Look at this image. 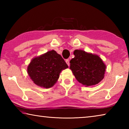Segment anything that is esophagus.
Returning a JSON list of instances; mask_svg holds the SVG:
<instances>
[{"label":"esophagus","instance_id":"1","mask_svg":"<svg viewBox=\"0 0 129 129\" xmlns=\"http://www.w3.org/2000/svg\"><path fill=\"white\" fill-rule=\"evenodd\" d=\"M65 62H66L67 64H68V66H69V59H67L66 60H65Z\"/></svg>","mask_w":129,"mask_h":129}]
</instances>
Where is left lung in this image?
I'll return each mask as SVG.
<instances>
[{"mask_svg":"<svg viewBox=\"0 0 129 129\" xmlns=\"http://www.w3.org/2000/svg\"><path fill=\"white\" fill-rule=\"evenodd\" d=\"M70 61V69L78 82L85 86L94 85L104 78L106 65L99 56L76 49Z\"/></svg>","mask_w":129,"mask_h":129,"instance_id":"left-lung-1","label":"left lung"}]
</instances>
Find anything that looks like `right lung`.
Wrapping results in <instances>:
<instances>
[{"instance_id": "1", "label": "right lung", "mask_w": 129, "mask_h": 129, "mask_svg": "<svg viewBox=\"0 0 129 129\" xmlns=\"http://www.w3.org/2000/svg\"><path fill=\"white\" fill-rule=\"evenodd\" d=\"M68 68L60 54L52 50L32 58L27 67V73L34 83L48 89L56 84L61 72Z\"/></svg>"}]
</instances>
